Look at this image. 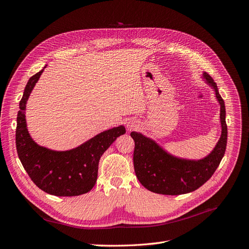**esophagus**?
Returning a JSON list of instances; mask_svg holds the SVG:
<instances>
[{
  "label": "esophagus",
  "mask_w": 249,
  "mask_h": 249,
  "mask_svg": "<svg viewBox=\"0 0 249 249\" xmlns=\"http://www.w3.org/2000/svg\"><path fill=\"white\" fill-rule=\"evenodd\" d=\"M127 127H129V130H133V129H135V127H136V124H127Z\"/></svg>",
  "instance_id": "34e87169"
}]
</instances>
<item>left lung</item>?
Masks as SVG:
<instances>
[{
	"label": "left lung",
	"instance_id": "obj_1",
	"mask_svg": "<svg viewBox=\"0 0 249 249\" xmlns=\"http://www.w3.org/2000/svg\"><path fill=\"white\" fill-rule=\"evenodd\" d=\"M203 79L215 90L220 104L221 136L215 148L200 160L180 159L168 154L157 143L142 134L132 132L135 141L134 169L142 186L147 190L165 195H179L198 189L213 176L219 166L227 148L228 126L225 123V106L218 92L216 83L207 72Z\"/></svg>",
	"mask_w": 249,
	"mask_h": 249
}]
</instances>
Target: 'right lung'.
<instances>
[{"label":"right lung","instance_id":"right-lung-1","mask_svg":"<svg viewBox=\"0 0 249 249\" xmlns=\"http://www.w3.org/2000/svg\"><path fill=\"white\" fill-rule=\"evenodd\" d=\"M42 71L29 79L19 102L16 132L18 155L28 176L39 189L56 196H77L92 189L101 157L117 137L125 133V129L124 125L113 127L66 152H56L36 144L27 130L25 110L30 93Z\"/></svg>","mask_w":249,"mask_h":249}]
</instances>
